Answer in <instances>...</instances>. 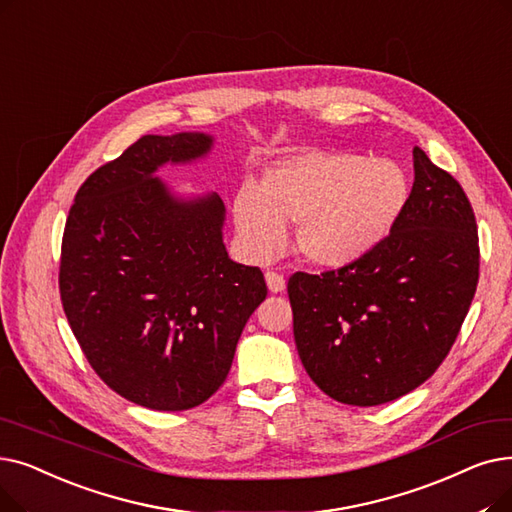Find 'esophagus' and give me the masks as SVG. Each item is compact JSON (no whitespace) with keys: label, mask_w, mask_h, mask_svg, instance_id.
Masks as SVG:
<instances>
[{"label":"esophagus","mask_w":512,"mask_h":512,"mask_svg":"<svg viewBox=\"0 0 512 512\" xmlns=\"http://www.w3.org/2000/svg\"><path fill=\"white\" fill-rule=\"evenodd\" d=\"M265 282H268V288H270L272 293H282L284 288H286L284 276L278 274V272H272V270L265 272Z\"/></svg>","instance_id":"esophagus-1"}]
</instances>
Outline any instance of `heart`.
I'll return each mask as SVG.
<instances>
[{
  "label": "heart",
  "instance_id": "heart-1",
  "mask_svg": "<svg viewBox=\"0 0 512 512\" xmlns=\"http://www.w3.org/2000/svg\"><path fill=\"white\" fill-rule=\"evenodd\" d=\"M410 182L391 159L305 150L265 169L261 188L244 182L232 201L236 234L255 259L280 253L286 224H299V251L339 270L372 253L406 211Z\"/></svg>",
  "mask_w": 512,
  "mask_h": 512
}]
</instances>
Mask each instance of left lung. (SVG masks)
Returning a JSON list of instances; mask_svg holds the SVG:
<instances>
[{
  "label": "left lung",
  "instance_id": "8db88e82",
  "mask_svg": "<svg viewBox=\"0 0 512 512\" xmlns=\"http://www.w3.org/2000/svg\"><path fill=\"white\" fill-rule=\"evenodd\" d=\"M406 211L372 253L335 272L288 280L299 358L328 397L393 402L446 360L479 278L473 207L418 146Z\"/></svg>",
  "mask_w": 512,
  "mask_h": 512
}]
</instances>
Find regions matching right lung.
I'll list each match as a JSON object with an SVG mask.
<instances>
[{
  "label": "right lung",
  "instance_id": "add662e5",
  "mask_svg": "<svg viewBox=\"0 0 512 512\" xmlns=\"http://www.w3.org/2000/svg\"><path fill=\"white\" fill-rule=\"evenodd\" d=\"M213 144L203 131L140 138L87 177L64 226L60 297L73 335L110 389L150 410L207 402L268 295L261 270L226 251L224 201L177 194L157 175Z\"/></svg>",
  "mask_w": 512,
  "mask_h": 512
}]
</instances>
